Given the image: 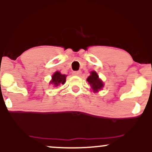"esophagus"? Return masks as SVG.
Returning a JSON list of instances; mask_svg holds the SVG:
<instances>
[{
	"mask_svg": "<svg viewBox=\"0 0 152 152\" xmlns=\"http://www.w3.org/2000/svg\"><path fill=\"white\" fill-rule=\"evenodd\" d=\"M81 74V71H74L73 72V74L75 75V76H80Z\"/></svg>",
	"mask_w": 152,
	"mask_h": 152,
	"instance_id": "34e87169",
	"label": "esophagus"
}]
</instances>
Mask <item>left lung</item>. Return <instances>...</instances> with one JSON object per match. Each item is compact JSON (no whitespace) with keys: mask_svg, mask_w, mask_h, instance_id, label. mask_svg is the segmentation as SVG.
<instances>
[{"mask_svg":"<svg viewBox=\"0 0 152 152\" xmlns=\"http://www.w3.org/2000/svg\"><path fill=\"white\" fill-rule=\"evenodd\" d=\"M86 80L90 84L94 92H98L99 90H101L104 87V83L99 78L98 74L96 71H91V75L87 78Z\"/></svg>","mask_w":152,"mask_h":152,"instance_id":"left-lung-1","label":"left lung"}]
</instances>
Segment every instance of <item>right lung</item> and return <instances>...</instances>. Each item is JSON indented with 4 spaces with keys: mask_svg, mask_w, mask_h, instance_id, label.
<instances>
[{
    "mask_svg": "<svg viewBox=\"0 0 152 152\" xmlns=\"http://www.w3.org/2000/svg\"><path fill=\"white\" fill-rule=\"evenodd\" d=\"M66 78V75L61 74L59 71H56L52 76V80L50 81V83L53 85V86H58L59 85L65 83Z\"/></svg>",
    "mask_w": 152,
    "mask_h": 152,
    "instance_id": "right-lung-1",
    "label": "right lung"
}]
</instances>
